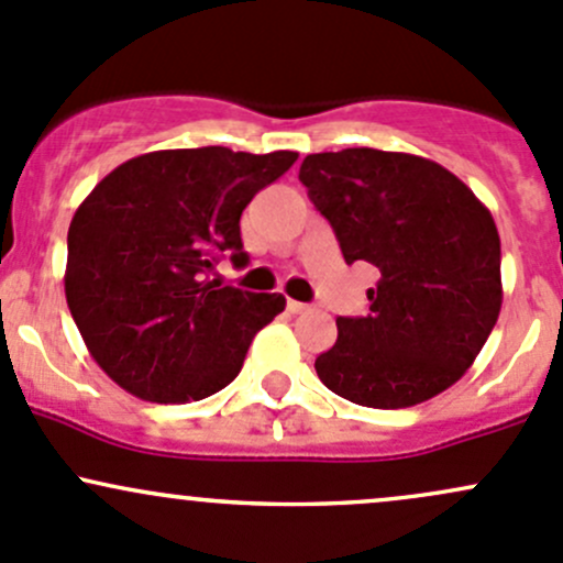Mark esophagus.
<instances>
[{
    "instance_id": "esophagus-1",
    "label": "esophagus",
    "mask_w": 563,
    "mask_h": 563,
    "mask_svg": "<svg viewBox=\"0 0 563 563\" xmlns=\"http://www.w3.org/2000/svg\"><path fill=\"white\" fill-rule=\"evenodd\" d=\"M307 310H310V307L301 305V301H297V299H288V312H294V316H299V312H307Z\"/></svg>"
}]
</instances>
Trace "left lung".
I'll return each instance as SVG.
<instances>
[{
  "instance_id": "8db88e82",
  "label": "left lung",
  "mask_w": 563,
  "mask_h": 563,
  "mask_svg": "<svg viewBox=\"0 0 563 563\" xmlns=\"http://www.w3.org/2000/svg\"><path fill=\"white\" fill-rule=\"evenodd\" d=\"M299 180L345 262L380 269L366 291L369 312L336 318V342L316 358L323 386L377 410L451 388L501 310V245L488 207L437 162L375 147L312 153Z\"/></svg>"
}]
</instances>
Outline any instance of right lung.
I'll list each match as a JSON object with an SVG mask.
<instances>
[{
  "mask_svg": "<svg viewBox=\"0 0 563 563\" xmlns=\"http://www.w3.org/2000/svg\"><path fill=\"white\" fill-rule=\"evenodd\" d=\"M294 162V151H153L82 199L69 223L64 291L88 353L123 390L183 405L240 375L253 336L286 297L221 288L207 272L221 253L247 256L242 210Z\"/></svg>",
  "mask_w": 563,
  "mask_h": 563,
  "instance_id": "1",
  "label": "right lung"
}]
</instances>
